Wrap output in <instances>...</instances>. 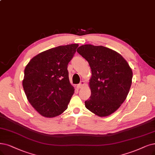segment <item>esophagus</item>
<instances>
[{"label":"esophagus","mask_w":155,"mask_h":155,"mask_svg":"<svg viewBox=\"0 0 155 155\" xmlns=\"http://www.w3.org/2000/svg\"><path fill=\"white\" fill-rule=\"evenodd\" d=\"M84 82H83V81H81V83H80L79 84H78V85H77V88L78 89H81V88H82L83 86H84Z\"/></svg>","instance_id":"1"}]
</instances>
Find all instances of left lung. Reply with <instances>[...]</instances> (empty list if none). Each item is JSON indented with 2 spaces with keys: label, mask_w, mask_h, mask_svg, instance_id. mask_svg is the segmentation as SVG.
Returning a JSON list of instances; mask_svg holds the SVG:
<instances>
[{
  "label": "left lung",
  "mask_w": 155,
  "mask_h": 155,
  "mask_svg": "<svg viewBox=\"0 0 155 155\" xmlns=\"http://www.w3.org/2000/svg\"><path fill=\"white\" fill-rule=\"evenodd\" d=\"M77 51L91 70V96L84 102L85 107L98 116H109L128 94L133 76L130 67L120 53L102 46L84 45Z\"/></svg>",
  "instance_id": "left-lung-1"
}]
</instances>
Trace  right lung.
Listing matches in <instances>:
<instances>
[{"mask_svg": "<svg viewBox=\"0 0 155 155\" xmlns=\"http://www.w3.org/2000/svg\"><path fill=\"white\" fill-rule=\"evenodd\" d=\"M78 44L60 46L43 51L30 60L24 71L23 87L30 104L44 117L65 111L74 93L67 65Z\"/></svg>", "mask_w": 155, "mask_h": 155, "instance_id": "right-lung-1", "label": "right lung"}]
</instances>
